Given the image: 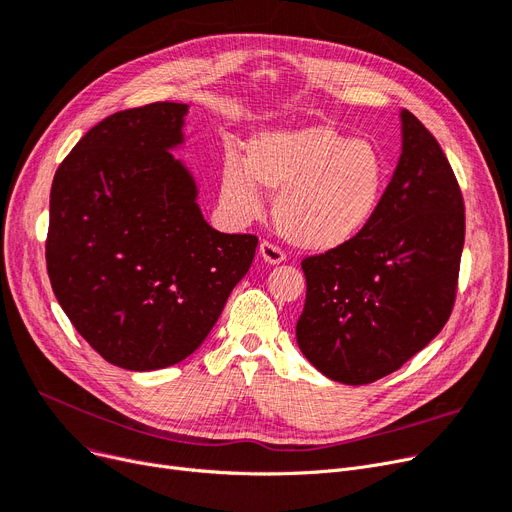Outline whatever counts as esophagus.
Wrapping results in <instances>:
<instances>
[{
	"instance_id": "34e87169",
	"label": "esophagus",
	"mask_w": 512,
	"mask_h": 512,
	"mask_svg": "<svg viewBox=\"0 0 512 512\" xmlns=\"http://www.w3.org/2000/svg\"><path fill=\"white\" fill-rule=\"evenodd\" d=\"M259 255H261V259L265 263H270V265L286 261V253L280 247H276L274 242H270V240H263L261 242V245H259Z\"/></svg>"
}]
</instances>
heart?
I'll return each instance as SVG.
<instances>
[{"instance_id":"obj_1","label":"heart","mask_w":512,"mask_h":512,"mask_svg":"<svg viewBox=\"0 0 512 512\" xmlns=\"http://www.w3.org/2000/svg\"><path fill=\"white\" fill-rule=\"evenodd\" d=\"M386 178L380 151L328 124L265 130L249 141L247 161L226 153L220 199L236 220L261 211V188L278 193L274 220L292 245L332 251L369 224Z\"/></svg>"}]
</instances>
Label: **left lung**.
Listing matches in <instances>:
<instances>
[{"label":"left lung","mask_w":512,"mask_h":512,"mask_svg":"<svg viewBox=\"0 0 512 512\" xmlns=\"http://www.w3.org/2000/svg\"><path fill=\"white\" fill-rule=\"evenodd\" d=\"M402 153L369 224L305 257L297 321L303 355L326 378L363 386L400 369L448 321L465 245V203L448 159L409 110Z\"/></svg>","instance_id":"1"}]
</instances>
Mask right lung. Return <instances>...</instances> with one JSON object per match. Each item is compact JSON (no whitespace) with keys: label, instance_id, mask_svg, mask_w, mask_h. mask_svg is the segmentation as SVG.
Returning a JSON list of instances; mask_svg holds the SVG:
<instances>
[{"label":"right lung","instance_id":"obj_1","mask_svg":"<svg viewBox=\"0 0 512 512\" xmlns=\"http://www.w3.org/2000/svg\"><path fill=\"white\" fill-rule=\"evenodd\" d=\"M186 103L157 101L93 126L62 161L45 242L53 294L112 365L170 367L195 353L245 278L257 236L213 230L170 149Z\"/></svg>","mask_w":512,"mask_h":512}]
</instances>
